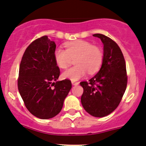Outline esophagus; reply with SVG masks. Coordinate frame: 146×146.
Returning <instances> with one entry per match:
<instances>
[{"label": "esophagus", "mask_w": 146, "mask_h": 146, "mask_svg": "<svg viewBox=\"0 0 146 146\" xmlns=\"http://www.w3.org/2000/svg\"><path fill=\"white\" fill-rule=\"evenodd\" d=\"M79 84L78 82H75V81H72V85H78Z\"/></svg>", "instance_id": "34e87169"}]
</instances>
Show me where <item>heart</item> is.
<instances>
[{"instance_id": "1", "label": "heart", "mask_w": 146, "mask_h": 146, "mask_svg": "<svg viewBox=\"0 0 146 146\" xmlns=\"http://www.w3.org/2000/svg\"><path fill=\"white\" fill-rule=\"evenodd\" d=\"M66 50L56 48L54 53L56 64L60 68H66L71 58L76 57L74 64L76 66L70 68L62 73V77L76 81L89 74H94L99 70L103 62V52L100 47L92 45L84 40H76L65 44Z\"/></svg>"}]
</instances>
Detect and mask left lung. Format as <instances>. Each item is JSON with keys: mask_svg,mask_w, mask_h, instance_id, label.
Here are the masks:
<instances>
[{"mask_svg": "<svg viewBox=\"0 0 146 146\" xmlns=\"http://www.w3.org/2000/svg\"><path fill=\"white\" fill-rule=\"evenodd\" d=\"M101 39L103 62L98 73L89 82H80L83 88L81 103L85 111L95 117H103L117 109L127 85L126 62L115 42L102 34H95Z\"/></svg>", "mask_w": 146, "mask_h": 146, "instance_id": "1", "label": "left lung"}]
</instances>
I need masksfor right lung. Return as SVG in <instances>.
<instances>
[{"label": "right lung", "mask_w": 146, "mask_h": 146, "mask_svg": "<svg viewBox=\"0 0 146 146\" xmlns=\"http://www.w3.org/2000/svg\"><path fill=\"white\" fill-rule=\"evenodd\" d=\"M55 49L54 41L42 36L26 48L20 65L19 92L29 112L42 119L53 118L61 111L72 88L68 79L57 81L60 70L54 60Z\"/></svg>", "instance_id": "right-lung-1"}]
</instances>
